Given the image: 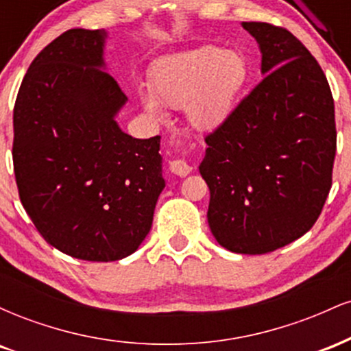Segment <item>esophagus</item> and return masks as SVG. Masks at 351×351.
<instances>
[{"mask_svg": "<svg viewBox=\"0 0 351 351\" xmlns=\"http://www.w3.org/2000/svg\"><path fill=\"white\" fill-rule=\"evenodd\" d=\"M170 170L171 173H175V175L178 176H186L193 168L191 165L188 163L186 158H175L170 162Z\"/></svg>", "mask_w": 351, "mask_h": 351, "instance_id": "1", "label": "esophagus"}]
</instances>
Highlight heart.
<instances>
[{
    "mask_svg": "<svg viewBox=\"0 0 351 351\" xmlns=\"http://www.w3.org/2000/svg\"><path fill=\"white\" fill-rule=\"evenodd\" d=\"M247 64L236 52L215 46L181 52L160 60L152 71V92H142V102L153 114L162 104L186 106L189 122L211 130L231 115L247 80Z\"/></svg>",
    "mask_w": 351,
    "mask_h": 351,
    "instance_id": "heart-1",
    "label": "heart"
}]
</instances>
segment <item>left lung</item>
<instances>
[{
  "label": "left lung",
  "instance_id": "1",
  "mask_svg": "<svg viewBox=\"0 0 351 351\" xmlns=\"http://www.w3.org/2000/svg\"><path fill=\"white\" fill-rule=\"evenodd\" d=\"M263 52L264 79L206 135L199 173L208 223L223 247L267 254L315 224L332 188L335 106L328 80L285 27L243 23Z\"/></svg>",
  "mask_w": 351,
  "mask_h": 351
}]
</instances>
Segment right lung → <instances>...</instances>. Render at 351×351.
<instances>
[{"label":"right lung","instance_id":"1","mask_svg":"<svg viewBox=\"0 0 351 351\" xmlns=\"http://www.w3.org/2000/svg\"><path fill=\"white\" fill-rule=\"evenodd\" d=\"M107 33L69 29L36 56L13 110L23 208L52 247L108 263L150 232L165 188L160 135L134 138L114 117L127 95L99 71Z\"/></svg>","mask_w":351,"mask_h":351}]
</instances>
